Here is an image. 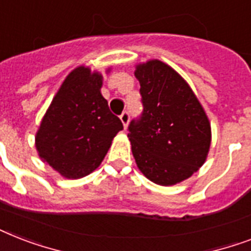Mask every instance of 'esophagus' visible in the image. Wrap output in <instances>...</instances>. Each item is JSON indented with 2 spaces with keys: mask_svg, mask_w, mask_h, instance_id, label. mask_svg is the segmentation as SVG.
I'll return each instance as SVG.
<instances>
[{
  "mask_svg": "<svg viewBox=\"0 0 251 251\" xmlns=\"http://www.w3.org/2000/svg\"><path fill=\"white\" fill-rule=\"evenodd\" d=\"M120 118H121V122L124 124V127L127 129V125H129V118H130L129 113H127V112H124V113L120 116Z\"/></svg>",
  "mask_w": 251,
  "mask_h": 251,
  "instance_id": "esophagus-1",
  "label": "esophagus"
}]
</instances>
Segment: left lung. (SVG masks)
I'll list each match as a JSON object with an SVG mask.
<instances>
[{
    "label": "left lung",
    "mask_w": 251,
    "mask_h": 251,
    "mask_svg": "<svg viewBox=\"0 0 251 251\" xmlns=\"http://www.w3.org/2000/svg\"><path fill=\"white\" fill-rule=\"evenodd\" d=\"M143 114L131 121L129 138L139 171L152 182L172 186L204 164L211 124L189 83L163 61L135 66Z\"/></svg>",
    "instance_id": "obj_1"
}]
</instances>
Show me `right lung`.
<instances>
[{
  "instance_id": "add662e5",
  "label": "right lung",
  "mask_w": 251,
  "mask_h": 251,
  "mask_svg": "<svg viewBox=\"0 0 251 251\" xmlns=\"http://www.w3.org/2000/svg\"><path fill=\"white\" fill-rule=\"evenodd\" d=\"M105 73H110V68ZM101 86L100 72H91L83 65L74 69L54 95L36 131L39 157L65 178L92 173L124 129L102 98Z\"/></svg>"
}]
</instances>
